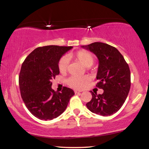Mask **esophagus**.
Instances as JSON below:
<instances>
[{"label":"esophagus","instance_id":"esophagus-1","mask_svg":"<svg viewBox=\"0 0 149 149\" xmlns=\"http://www.w3.org/2000/svg\"><path fill=\"white\" fill-rule=\"evenodd\" d=\"M81 91H77V90H74V93H75V94H77V93H80Z\"/></svg>","mask_w":149,"mask_h":149}]
</instances>
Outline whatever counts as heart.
<instances>
[{
	"mask_svg": "<svg viewBox=\"0 0 149 149\" xmlns=\"http://www.w3.org/2000/svg\"><path fill=\"white\" fill-rule=\"evenodd\" d=\"M68 58H74L78 61H79L85 67H90L93 64L95 61L94 56L91 53L86 50H79L74 54H70L67 56ZM66 57L64 56L59 60L58 69L61 73H65L67 70L68 60ZM89 78L86 76L76 77L72 76L67 80V83L70 86L74 88L75 89H83L89 82Z\"/></svg>",
	"mask_w": 149,
	"mask_h": 149,
	"instance_id": "b5f03b06",
	"label": "heart"
}]
</instances>
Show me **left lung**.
Returning <instances> with one entry per match:
<instances>
[{
	"mask_svg": "<svg viewBox=\"0 0 149 149\" xmlns=\"http://www.w3.org/2000/svg\"><path fill=\"white\" fill-rule=\"evenodd\" d=\"M99 59L96 86L102 94L90 91L92 99L86 105L90 111L102 116L116 113L125 102L131 88V72L123 56L115 47L102 42L81 46Z\"/></svg>",
	"mask_w": 149,
	"mask_h": 149,
	"instance_id": "8db88e82",
	"label": "left lung"
}]
</instances>
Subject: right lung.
I'll return each mask as SVG.
<instances>
[{
    "instance_id": "obj_1",
    "label": "right lung",
    "mask_w": 149,
    "mask_h": 149,
    "mask_svg": "<svg viewBox=\"0 0 149 149\" xmlns=\"http://www.w3.org/2000/svg\"><path fill=\"white\" fill-rule=\"evenodd\" d=\"M72 47L48 45L38 47L22 63L19 86L25 105L40 120H52L65 111L75 94L69 88L61 92L52 89V79L59 74L58 61Z\"/></svg>"
}]
</instances>
